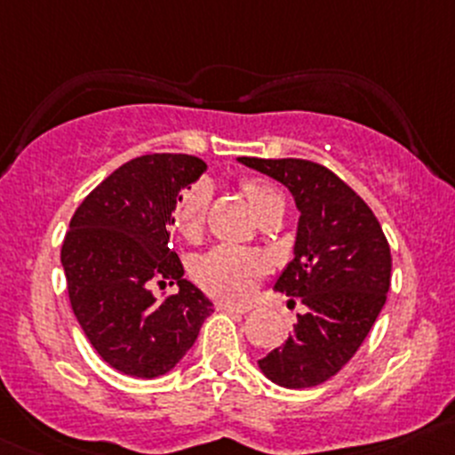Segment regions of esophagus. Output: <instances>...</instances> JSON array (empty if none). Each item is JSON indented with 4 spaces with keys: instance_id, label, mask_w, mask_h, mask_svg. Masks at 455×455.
Returning a JSON list of instances; mask_svg holds the SVG:
<instances>
[{
    "instance_id": "esophagus-1",
    "label": "esophagus",
    "mask_w": 455,
    "mask_h": 455,
    "mask_svg": "<svg viewBox=\"0 0 455 455\" xmlns=\"http://www.w3.org/2000/svg\"><path fill=\"white\" fill-rule=\"evenodd\" d=\"M218 310H222V313H228V315H235V316H240V315H246V313H249V308H246V306L222 304V301H220V304H218Z\"/></svg>"
}]
</instances>
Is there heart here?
Wrapping results in <instances>:
<instances>
[{
  "label": "heart",
  "instance_id": "heart-1",
  "mask_svg": "<svg viewBox=\"0 0 455 455\" xmlns=\"http://www.w3.org/2000/svg\"><path fill=\"white\" fill-rule=\"evenodd\" d=\"M240 187L259 220L283 213L282 194L266 180L244 178ZM209 196V187L204 182H198L182 191L178 198L173 206V224L185 237H194L200 231ZM266 268L268 266H266L264 257L253 251L237 249V246H218L198 261L196 277L211 295L220 297V299L244 301L257 291Z\"/></svg>",
  "mask_w": 455,
  "mask_h": 455
}]
</instances>
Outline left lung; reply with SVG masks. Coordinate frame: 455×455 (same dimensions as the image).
Here are the masks:
<instances>
[{
    "label": "left lung",
    "mask_w": 455,
    "mask_h": 455,
    "mask_svg": "<svg viewBox=\"0 0 455 455\" xmlns=\"http://www.w3.org/2000/svg\"><path fill=\"white\" fill-rule=\"evenodd\" d=\"M288 187L299 209L295 257L275 291L304 306L286 343L259 359L288 389L332 379L365 341L385 306L392 255L371 209L337 173L301 158H237Z\"/></svg>",
    "instance_id": "left-lung-1"
}]
</instances>
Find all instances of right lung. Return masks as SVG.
<instances>
[{
    "label": "right lung",
    "mask_w": 455,
    "mask_h": 455,
    "mask_svg": "<svg viewBox=\"0 0 455 455\" xmlns=\"http://www.w3.org/2000/svg\"><path fill=\"white\" fill-rule=\"evenodd\" d=\"M204 172L196 156H140L109 173L70 220L61 264L72 310L100 359L127 376L176 368L213 313L169 249L173 206ZM154 281H178L179 292L156 300Z\"/></svg>",
    "instance_id": "add662e5"
}]
</instances>
